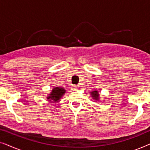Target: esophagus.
<instances>
[{"label":"esophagus","instance_id":"esophagus-1","mask_svg":"<svg viewBox=\"0 0 150 150\" xmlns=\"http://www.w3.org/2000/svg\"><path fill=\"white\" fill-rule=\"evenodd\" d=\"M79 86H76V85H74V86H73V89H74V90H76V89H79Z\"/></svg>","mask_w":150,"mask_h":150}]
</instances>
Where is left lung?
<instances>
[{
  "label": "left lung",
  "mask_w": 150,
  "mask_h": 150,
  "mask_svg": "<svg viewBox=\"0 0 150 150\" xmlns=\"http://www.w3.org/2000/svg\"><path fill=\"white\" fill-rule=\"evenodd\" d=\"M91 96L93 98V99L96 100H98L100 99L99 98V93H98V91H93L91 92Z\"/></svg>",
  "instance_id": "1"
}]
</instances>
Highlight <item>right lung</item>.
Wrapping results in <instances>:
<instances>
[{
	"mask_svg": "<svg viewBox=\"0 0 150 150\" xmlns=\"http://www.w3.org/2000/svg\"><path fill=\"white\" fill-rule=\"evenodd\" d=\"M65 93V89H63V88L54 87V89H52V92L48 96L47 99H48L50 102H57L61 99V98L64 95Z\"/></svg>",
	"mask_w": 150,
	"mask_h": 150,
	"instance_id": "add662e5",
	"label": "right lung"
}]
</instances>
